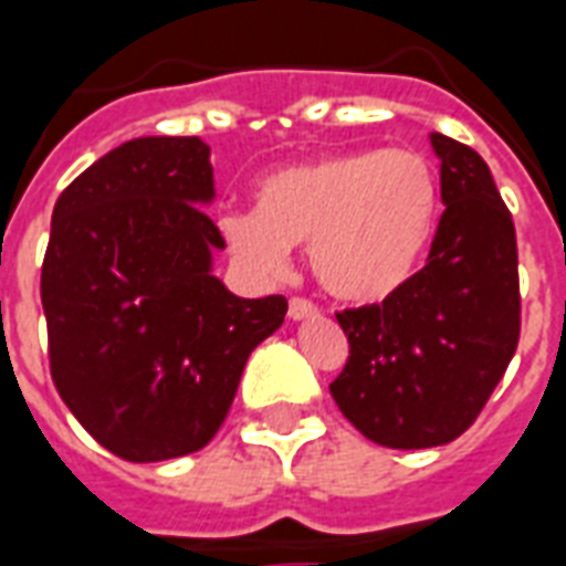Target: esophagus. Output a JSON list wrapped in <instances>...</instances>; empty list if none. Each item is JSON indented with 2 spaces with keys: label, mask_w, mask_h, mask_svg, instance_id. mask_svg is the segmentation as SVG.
<instances>
[{
  "label": "esophagus",
  "mask_w": 566,
  "mask_h": 566,
  "mask_svg": "<svg viewBox=\"0 0 566 566\" xmlns=\"http://www.w3.org/2000/svg\"><path fill=\"white\" fill-rule=\"evenodd\" d=\"M310 315H318V306L313 301H306V297H292L289 301V318L292 322H301V318H310Z\"/></svg>",
  "instance_id": "34e87169"
}]
</instances>
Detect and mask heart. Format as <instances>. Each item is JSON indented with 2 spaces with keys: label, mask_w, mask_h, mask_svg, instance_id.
Wrapping results in <instances>:
<instances>
[{
  "label": "heart",
  "mask_w": 566,
  "mask_h": 566,
  "mask_svg": "<svg viewBox=\"0 0 566 566\" xmlns=\"http://www.w3.org/2000/svg\"><path fill=\"white\" fill-rule=\"evenodd\" d=\"M440 209L431 161L413 150H352L292 165L253 191V212L221 221L230 251L260 271H280L289 248L310 244L324 292L375 304L419 269Z\"/></svg>",
  "instance_id": "heart-1"
}]
</instances>
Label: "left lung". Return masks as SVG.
<instances>
[{
	"label": "left lung",
	"instance_id": "obj_1",
	"mask_svg": "<svg viewBox=\"0 0 566 566\" xmlns=\"http://www.w3.org/2000/svg\"><path fill=\"white\" fill-rule=\"evenodd\" d=\"M440 214L422 271L380 304L336 313L348 363L331 384L345 419L387 449L458 440L520 343L516 233L488 161L431 135Z\"/></svg>",
	"mask_w": 566,
	"mask_h": 566
}]
</instances>
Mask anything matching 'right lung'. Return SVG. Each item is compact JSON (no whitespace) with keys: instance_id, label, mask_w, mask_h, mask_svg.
I'll use <instances>...</instances> for the list:
<instances>
[{"instance_id":"right-lung-1","label":"right lung","mask_w":566,"mask_h":566,"mask_svg":"<svg viewBox=\"0 0 566 566\" xmlns=\"http://www.w3.org/2000/svg\"><path fill=\"white\" fill-rule=\"evenodd\" d=\"M212 197L209 147L159 135L105 153L52 209L41 269L52 380L124 461L203 449L289 310L283 295L239 297L214 277Z\"/></svg>"}]
</instances>
